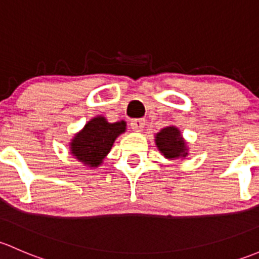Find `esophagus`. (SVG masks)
<instances>
[{
	"label": "esophagus",
	"instance_id": "esophagus-1",
	"mask_svg": "<svg viewBox=\"0 0 259 259\" xmlns=\"http://www.w3.org/2000/svg\"><path fill=\"white\" fill-rule=\"evenodd\" d=\"M130 126L133 131H137V132H140V131H142L143 127H145V119L143 118L132 119V121L130 122Z\"/></svg>",
	"mask_w": 259,
	"mask_h": 259
}]
</instances>
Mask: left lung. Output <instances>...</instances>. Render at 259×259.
I'll use <instances>...</instances> for the list:
<instances>
[{
    "instance_id": "1",
    "label": "left lung",
    "mask_w": 259,
    "mask_h": 259,
    "mask_svg": "<svg viewBox=\"0 0 259 259\" xmlns=\"http://www.w3.org/2000/svg\"><path fill=\"white\" fill-rule=\"evenodd\" d=\"M156 145L161 153L167 158L187 156L185 141L181 137V133L176 127H166L156 135Z\"/></svg>"
}]
</instances>
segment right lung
<instances>
[{
	"mask_svg": "<svg viewBox=\"0 0 259 259\" xmlns=\"http://www.w3.org/2000/svg\"><path fill=\"white\" fill-rule=\"evenodd\" d=\"M124 130L126 123L123 121L108 123L105 117H96L72 140V154L87 166H100L106 154L111 151L114 140Z\"/></svg>",
	"mask_w": 259,
	"mask_h": 259,
	"instance_id": "add662e5",
	"label": "right lung"
}]
</instances>
